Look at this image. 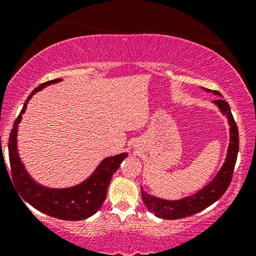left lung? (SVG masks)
I'll return each instance as SVG.
<instances>
[{
  "label": "left lung",
  "instance_id": "left-lung-1",
  "mask_svg": "<svg viewBox=\"0 0 256 256\" xmlns=\"http://www.w3.org/2000/svg\"><path fill=\"white\" fill-rule=\"evenodd\" d=\"M210 91L208 89H204ZM216 95H220V92L214 90ZM214 104L219 107V110L225 114L228 118V125H230V144H228V155H226L225 162L222 165L218 174L214 177V179L210 184H207L204 189H201L194 195L189 198H184L178 201H168V200H162L152 196L150 194L143 192L142 190V200L144 202L146 207L152 213L158 218L174 220L186 218V216H192L204 208L210 207L214 202L224 195L226 190H228V185L232 180V174H234V165H236L237 154H238L240 148V137H238V128H237L236 122H234V116H232L230 106L224 100L219 98L214 101Z\"/></svg>",
  "mask_w": 256,
  "mask_h": 256
}]
</instances>
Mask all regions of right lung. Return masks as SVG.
I'll return each mask as SVG.
<instances>
[{"label": "right lung", "mask_w": 256, "mask_h": 256, "mask_svg": "<svg viewBox=\"0 0 256 256\" xmlns=\"http://www.w3.org/2000/svg\"><path fill=\"white\" fill-rule=\"evenodd\" d=\"M60 80L61 79H54V80L46 82L30 94L22 112L14 122L10 134L8 152H10L12 180L16 189L19 192V195L22 196V201H26L36 210L54 218L76 222V220L89 218L101 208L107 195V188L110 183L112 176L119 168L120 164L125 158H128V154L122 152L116 156L106 158L86 180L73 188L50 189V188L37 184L34 179H31L18 154V125L22 120V116L26 110V106L32 95L36 94L38 90L46 88V85L58 83Z\"/></svg>", "instance_id": "obj_1"}]
</instances>
